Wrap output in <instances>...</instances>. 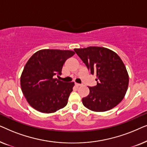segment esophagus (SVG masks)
<instances>
[{"instance_id":"1","label":"esophagus","mask_w":147,"mask_h":147,"mask_svg":"<svg viewBox=\"0 0 147 147\" xmlns=\"http://www.w3.org/2000/svg\"><path fill=\"white\" fill-rule=\"evenodd\" d=\"M75 86H77V87H79V86H82V84H78V83H75Z\"/></svg>"}]
</instances>
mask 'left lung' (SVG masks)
Returning a JSON list of instances; mask_svg holds the SVG:
<instances>
[{
	"label": "left lung",
	"instance_id": "left-lung-1",
	"mask_svg": "<svg viewBox=\"0 0 147 147\" xmlns=\"http://www.w3.org/2000/svg\"><path fill=\"white\" fill-rule=\"evenodd\" d=\"M90 74H95L97 85L88 87L90 94L82 98L84 106L95 112H104L117 106L128 86V72L120 57L112 50L100 47L74 49Z\"/></svg>",
	"mask_w": 147,
	"mask_h": 147
}]
</instances>
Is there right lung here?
<instances>
[{
    "mask_svg": "<svg viewBox=\"0 0 147 147\" xmlns=\"http://www.w3.org/2000/svg\"><path fill=\"white\" fill-rule=\"evenodd\" d=\"M69 50L42 49L28 60L21 76L22 92L28 103L43 113H52L67 105L74 82L66 83L54 78L61 75Z\"/></svg>",
    "mask_w": 147,
    "mask_h": 147,
    "instance_id": "add662e5",
    "label": "right lung"
}]
</instances>
